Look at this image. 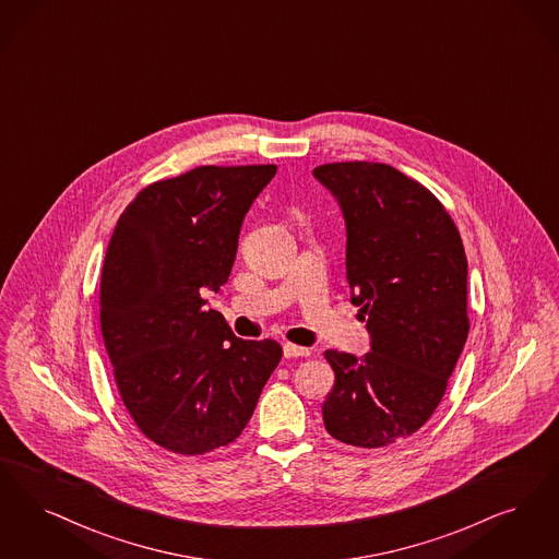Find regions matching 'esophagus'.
I'll return each mask as SVG.
<instances>
[{"instance_id":"obj_1","label":"esophagus","mask_w":559,"mask_h":559,"mask_svg":"<svg viewBox=\"0 0 559 559\" xmlns=\"http://www.w3.org/2000/svg\"><path fill=\"white\" fill-rule=\"evenodd\" d=\"M283 354L285 358H308L310 356V349L306 347H299V345H293V343H285L283 345Z\"/></svg>"}]
</instances>
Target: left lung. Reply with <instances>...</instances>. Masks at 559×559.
<instances>
[{"label":"left lung","mask_w":559,"mask_h":559,"mask_svg":"<svg viewBox=\"0 0 559 559\" xmlns=\"http://www.w3.org/2000/svg\"><path fill=\"white\" fill-rule=\"evenodd\" d=\"M313 177L343 210L347 283L370 333L364 358L324 352L335 370L324 426L347 445H391L432 416L466 345L464 243L445 205L389 164L333 162Z\"/></svg>","instance_id":"left-lung-1"}]
</instances>
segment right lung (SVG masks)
I'll return each instance as SVG.
<instances>
[{
	"label": "right lung",
	"mask_w": 559,
	"mask_h": 559,
	"mask_svg": "<svg viewBox=\"0 0 559 559\" xmlns=\"http://www.w3.org/2000/svg\"><path fill=\"white\" fill-rule=\"evenodd\" d=\"M274 164L198 166L136 193L114 228L99 285L114 380L139 430L173 453L233 443L283 347L233 335L201 289L226 283L241 224Z\"/></svg>",
	"instance_id": "right-lung-1"
}]
</instances>
